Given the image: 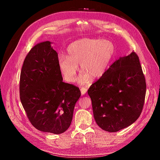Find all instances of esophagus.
<instances>
[{
  "label": "esophagus",
  "mask_w": 160,
  "mask_h": 160,
  "mask_svg": "<svg viewBox=\"0 0 160 160\" xmlns=\"http://www.w3.org/2000/svg\"><path fill=\"white\" fill-rule=\"evenodd\" d=\"M80 90H81V93H82V95H84V94H85L86 92H87V90H88V89L86 88V87H82L81 88V89H80Z\"/></svg>",
  "instance_id": "obj_1"
}]
</instances>
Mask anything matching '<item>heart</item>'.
I'll return each instance as SVG.
<instances>
[{"instance_id":"b5f03b06","label":"heart","mask_w":160,"mask_h":160,"mask_svg":"<svg viewBox=\"0 0 160 160\" xmlns=\"http://www.w3.org/2000/svg\"><path fill=\"white\" fill-rule=\"evenodd\" d=\"M67 56L58 57V66L66 81L76 80L78 64L83 72L79 77L80 84H86L90 76L100 78L109 67L115 54V46L111 41L83 38L72 42L67 48Z\"/></svg>"}]
</instances>
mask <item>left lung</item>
<instances>
[{
	"instance_id": "obj_1",
	"label": "left lung",
	"mask_w": 160,
	"mask_h": 160,
	"mask_svg": "<svg viewBox=\"0 0 160 160\" xmlns=\"http://www.w3.org/2000/svg\"><path fill=\"white\" fill-rule=\"evenodd\" d=\"M146 92L140 60L132 51L115 61L88 90L98 126L116 132L132 124L142 112Z\"/></svg>"
}]
</instances>
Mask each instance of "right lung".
Instances as JSON below:
<instances>
[{
  "label": "right lung",
  "instance_id": "1",
  "mask_svg": "<svg viewBox=\"0 0 160 160\" xmlns=\"http://www.w3.org/2000/svg\"><path fill=\"white\" fill-rule=\"evenodd\" d=\"M46 41L26 56L20 77V99L32 125L44 132L60 134L68 130L79 88L62 81L58 54Z\"/></svg>",
  "mask_w": 160,
  "mask_h": 160
}]
</instances>
